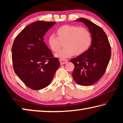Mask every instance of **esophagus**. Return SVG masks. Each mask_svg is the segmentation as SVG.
Returning a JSON list of instances; mask_svg holds the SVG:
<instances>
[{
	"mask_svg": "<svg viewBox=\"0 0 123 123\" xmlns=\"http://www.w3.org/2000/svg\"><path fill=\"white\" fill-rule=\"evenodd\" d=\"M60 62L61 64H63L66 63L67 62H68V60L65 59H60Z\"/></svg>",
	"mask_w": 123,
	"mask_h": 123,
	"instance_id": "1",
	"label": "esophagus"
}]
</instances>
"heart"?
I'll return each instance as SVG.
<instances>
[{"label": "heart", "mask_w": 123, "mask_h": 123, "mask_svg": "<svg viewBox=\"0 0 123 123\" xmlns=\"http://www.w3.org/2000/svg\"><path fill=\"white\" fill-rule=\"evenodd\" d=\"M57 37L51 35L48 38V43L50 49L57 52L63 43L64 48L55 54L61 59L73 55H79L88 49L92 43L90 32L87 29L72 25H64L56 30Z\"/></svg>", "instance_id": "heart-1"}]
</instances>
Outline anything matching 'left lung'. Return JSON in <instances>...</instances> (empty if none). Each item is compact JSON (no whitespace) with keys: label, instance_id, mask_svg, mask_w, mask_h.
I'll list each match as a JSON object with an SVG mask.
<instances>
[{"label":"left lung","instance_id":"1","mask_svg":"<svg viewBox=\"0 0 123 123\" xmlns=\"http://www.w3.org/2000/svg\"><path fill=\"white\" fill-rule=\"evenodd\" d=\"M75 21L81 22L88 28L92 43L87 51L70 60L75 67L72 76L76 84L89 86L97 82L105 73L111 57V46L100 27L84 18Z\"/></svg>","mask_w":123,"mask_h":123}]
</instances>
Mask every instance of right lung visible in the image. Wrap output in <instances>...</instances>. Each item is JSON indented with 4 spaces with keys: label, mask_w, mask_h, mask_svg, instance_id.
Returning a JSON list of instances; mask_svg holds the SVG:
<instances>
[{
    "label": "right lung",
    "mask_w": 123,
    "mask_h": 123,
    "mask_svg": "<svg viewBox=\"0 0 123 123\" xmlns=\"http://www.w3.org/2000/svg\"><path fill=\"white\" fill-rule=\"evenodd\" d=\"M56 22L37 21L26 26L12 47L13 69L26 86L34 90L47 87L60 63L44 42L43 37Z\"/></svg>",
    "instance_id": "right-lung-1"
}]
</instances>
